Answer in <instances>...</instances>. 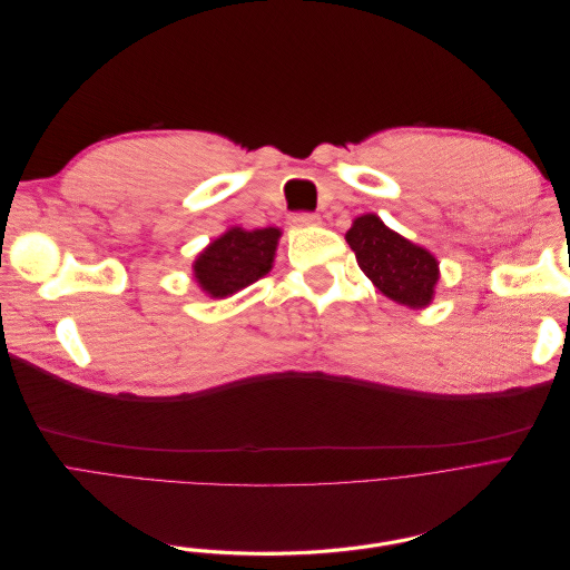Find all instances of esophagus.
I'll use <instances>...</instances> for the list:
<instances>
[{"mask_svg":"<svg viewBox=\"0 0 570 570\" xmlns=\"http://www.w3.org/2000/svg\"><path fill=\"white\" fill-rule=\"evenodd\" d=\"M289 223H292V226H316V223H321V216L308 214V212H299V214L289 216Z\"/></svg>","mask_w":570,"mask_h":570,"instance_id":"esophagus-1","label":"esophagus"}]
</instances>
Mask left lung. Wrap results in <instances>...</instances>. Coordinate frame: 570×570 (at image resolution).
<instances>
[{
	"instance_id": "obj_1",
	"label": "left lung",
	"mask_w": 570,
	"mask_h": 570,
	"mask_svg": "<svg viewBox=\"0 0 570 570\" xmlns=\"http://www.w3.org/2000/svg\"><path fill=\"white\" fill-rule=\"evenodd\" d=\"M344 237L356 254L358 268L385 297L411 308L433 302L440 266L428 249L390 230L375 214L358 216Z\"/></svg>"
}]
</instances>
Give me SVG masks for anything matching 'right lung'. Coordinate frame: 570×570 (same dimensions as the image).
Masks as SVG:
<instances>
[{"label":"right lung","mask_w":570,"mask_h":570,"mask_svg":"<svg viewBox=\"0 0 570 570\" xmlns=\"http://www.w3.org/2000/svg\"><path fill=\"white\" fill-rule=\"evenodd\" d=\"M278 239V228H230L197 256L195 281L209 297H230L273 268Z\"/></svg>","instance_id":"add662e5"}]
</instances>
